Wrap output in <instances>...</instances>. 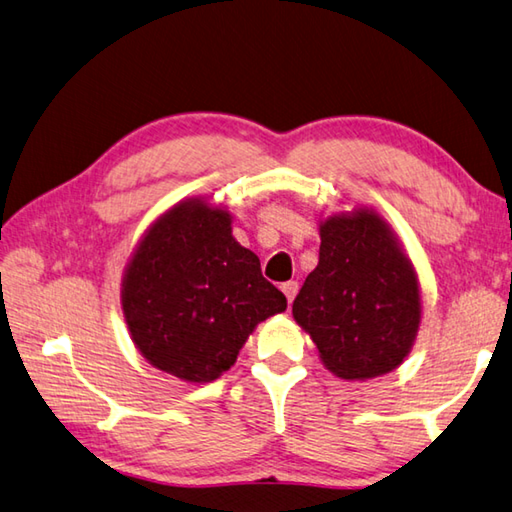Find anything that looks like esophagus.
<instances>
[{
	"label": "esophagus",
	"mask_w": 512,
	"mask_h": 512,
	"mask_svg": "<svg viewBox=\"0 0 512 512\" xmlns=\"http://www.w3.org/2000/svg\"><path fill=\"white\" fill-rule=\"evenodd\" d=\"M297 288H300V286H297V282H284V284H282V291H284V295H286V302H288V304L293 302Z\"/></svg>",
	"instance_id": "1"
}]
</instances>
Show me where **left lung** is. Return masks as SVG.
<instances>
[{
	"instance_id": "obj_1",
	"label": "left lung",
	"mask_w": 512,
	"mask_h": 512,
	"mask_svg": "<svg viewBox=\"0 0 512 512\" xmlns=\"http://www.w3.org/2000/svg\"><path fill=\"white\" fill-rule=\"evenodd\" d=\"M320 257L293 302V318L320 358L347 380L374 378L410 351L421 302L412 264L374 212L320 226Z\"/></svg>"
}]
</instances>
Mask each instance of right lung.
Here are the masks:
<instances>
[{"label": "right lung", "mask_w": 512, "mask_h": 512, "mask_svg": "<svg viewBox=\"0 0 512 512\" xmlns=\"http://www.w3.org/2000/svg\"><path fill=\"white\" fill-rule=\"evenodd\" d=\"M286 297L239 246L226 210L185 201L147 232L127 266L123 311L143 356L167 374L208 383L235 365L257 322Z\"/></svg>", "instance_id": "1"}]
</instances>
